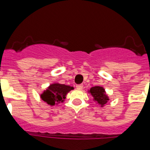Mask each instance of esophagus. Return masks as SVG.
Here are the masks:
<instances>
[{"mask_svg":"<svg viewBox=\"0 0 150 150\" xmlns=\"http://www.w3.org/2000/svg\"><path fill=\"white\" fill-rule=\"evenodd\" d=\"M83 84H77L76 85V88L77 89H82L83 88Z\"/></svg>","mask_w":150,"mask_h":150,"instance_id":"1","label":"esophagus"}]
</instances>
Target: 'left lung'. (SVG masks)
I'll return each instance as SVG.
<instances>
[{
	"instance_id": "8db88e82",
	"label": "left lung",
	"mask_w": 150,
	"mask_h": 150,
	"mask_svg": "<svg viewBox=\"0 0 150 150\" xmlns=\"http://www.w3.org/2000/svg\"><path fill=\"white\" fill-rule=\"evenodd\" d=\"M89 93L92 95L95 102H97V103L100 105L101 107H103L109 100L104 88L100 86H95L91 88L89 91Z\"/></svg>"
}]
</instances>
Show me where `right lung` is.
Wrapping results in <instances>:
<instances>
[{"instance_id":"obj_1","label":"right lung","mask_w":150,"mask_h":150,"mask_svg":"<svg viewBox=\"0 0 150 150\" xmlns=\"http://www.w3.org/2000/svg\"><path fill=\"white\" fill-rule=\"evenodd\" d=\"M72 89L73 88L69 85L54 83L50 84L47 89L41 94V98L50 106H54L56 103L63 102L66 94Z\"/></svg>"}]
</instances>
